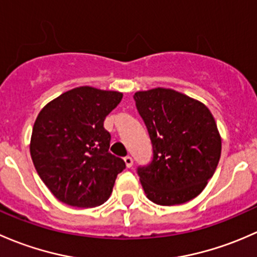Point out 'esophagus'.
Listing matches in <instances>:
<instances>
[{"label":"esophagus","instance_id":"34e87169","mask_svg":"<svg viewBox=\"0 0 257 257\" xmlns=\"http://www.w3.org/2000/svg\"><path fill=\"white\" fill-rule=\"evenodd\" d=\"M123 161H125V165H126V167H127V168H131L132 165H134V160H132V158L130 157V156H127V157L123 158Z\"/></svg>","mask_w":257,"mask_h":257}]
</instances>
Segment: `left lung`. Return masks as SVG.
I'll use <instances>...</instances> for the list:
<instances>
[{
	"label": "left lung",
	"instance_id": "obj_1",
	"mask_svg": "<svg viewBox=\"0 0 257 257\" xmlns=\"http://www.w3.org/2000/svg\"><path fill=\"white\" fill-rule=\"evenodd\" d=\"M153 146V160L139 168L146 197L160 205L189 202L203 192L218 167L221 136L210 110L173 89L135 92Z\"/></svg>",
	"mask_w": 257,
	"mask_h": 257
}]
</instances>
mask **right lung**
<instances>
[{"label": "right lung", "instance_id": "obj_1", "mask_svg": "<svg viewBox=\"0 0 257 257\" xmlns=\"http://www.w3.org/2000/svg\"><path fill=\"white\" fill-rule=\"evenodd\" d=\"M122 92L79 86L63 92L39 111L30 152L37 173L52 194L71 207L92 208L109 199L126 167L111 155L104 120Z\"/></svg>", "mask_w": 257, "mask_h": 257}]
</instances>
